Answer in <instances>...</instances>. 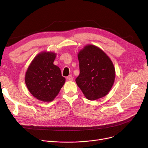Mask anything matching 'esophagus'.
I'll use <instances>...</instances> for the list:
<instances>
[{
  "label": "esophagus",
  "mask_w": 148,
  "mask_h": 148,
  "mask_svg": "<svg viewBox=\"0 0 148 148\" xmlns=\"http://www.w3.org/2000/svg\"><path fill=\"white\" fill-rule=\"evenodd\" d=\"M67 79L69 81H73V77L72 75H69L68 77H67Z\"/></svg>",
  "instance_id": "1"
}]
</instances>
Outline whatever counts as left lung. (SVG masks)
Segmentation results:
<instances>
[{"label": "left lung", "instance_id": "obj_1", "mask_svg": "<svg viewBox=\"0 0 148 148\" xmlns=\"http://www.w3.org/2000/svg\"><path fill=\"white\" fill-rule=\"evenodd\" d=\"M80 74L75 79L84 97L96 100L107 95L114 82V65L98 47L88 44L78 53Z\"/></svg>", "mask_w": 148, "mask_h": 148}]
</instances>
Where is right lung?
<instances>
[{"mask_svg":"<svg viewBox=\"0 0 148 148\" xmlns=\"http://www.w3.org/2000/svg\"><path fill=\"white\" fill-rule=\"evenodd\" d=\"M56 53L43 51L34 58L25 74L27 89L35 98L51 102L58 95L65 82L60 68L53 64Z\"/></svg>","mask_w":148,"mask_h":148,"instance_id":"obj_1","label":"right lung"}]
</instances>
